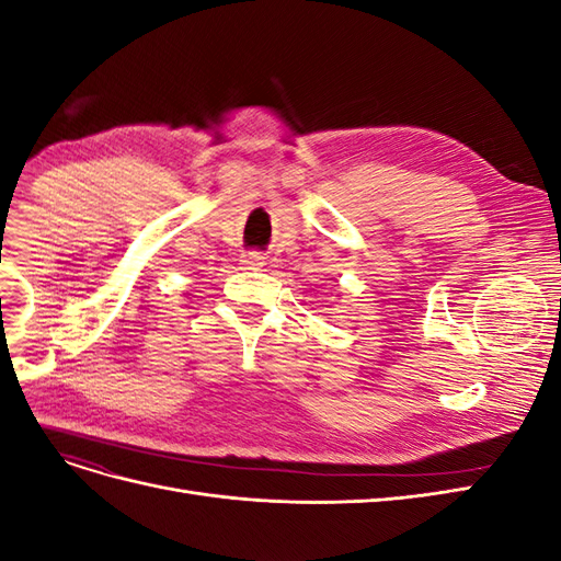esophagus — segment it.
Returning a JSON list of instances; mask_svg holds the SVG:
<instances>
[{
    "label": "esophagus",
    "instance_id": "esophagus-1",
    "mask_svg": "<svg viewBox=\"0 0 561 561\" xmlns=\"http://www.w3.org/2000/svg\"><path fill=\"white\" fill-rule=\"evenodd\" d=\"M241 264L245 266V268H257V266H262L264 262H262V257L257 252H248V254H243V260H241Z\"/></svg>",
    "mask_w": 561,
    "mask_h": 561
}]
</instances>
